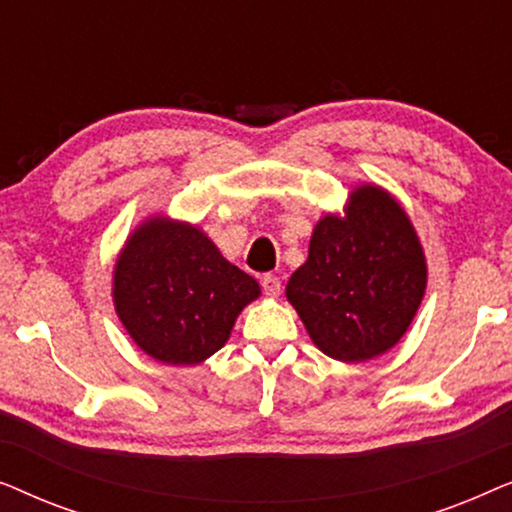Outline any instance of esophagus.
I'll use <instances>...</instances> for the list:
<instances>
[{
    "instance_id": "34e87169",
    "label": "esophagus",
    "mask_w": 512,
    "mask_h": 512,
    "mask_svg": "<svg viewBox=\"0 0 512 512\" xmlns=\"http://www.w3.org/2000/svg\"><path fill=\"white\" fill-rule=\"evenodd\" d=\"M261 284H263L265 296L277 298L279 293H282V279H279L277 275H265V277L261 279Z\"/></svg>"
}]
</instances>
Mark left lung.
I'll return each mask as SVG.
<instances>
[{"mask_svg":"<svg viewBox=\"0 0 512 512\" xmlns=\"http://www.w3.org/2000/svg\"><path fill=\"white\" fill-rule=\"evenodd\" d=\"M426 258L405 209L375 184L354 188L345 214L314 226L286 298L314 345L359 363L389 352L422 305Z\"/></svg>","mask_w":512,"mask_h":512,"instance_id":"8db88e82","label":"left lung"}]
</instances>
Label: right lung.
Masks as SVG:
<instances>
[{"mask_svg": "<svg viewBox=\"0 0 512 512\" xmlns=\"http://www.w3.org/2000/svg\"><path fill=\"white\" fill-rule=\"evenodd\" d=\"M114 307L135 345L167 366H195L226 345L237 314L261 296L200 228L151 216L114 268Z\"/></svg>", "mask_w": 512, "mask_h": 512, "instance_id": "add662e5", "label": "right lung"}]
</instances>
